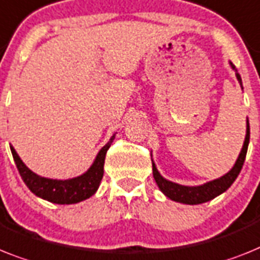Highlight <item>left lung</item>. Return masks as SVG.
Returning <instances> with one entry per match:
<instances>
[{"mask_svg": "<svg viewBox=\"0 0 260 260\" xmlns=\"http://www.w3.org/2000/svg\"><path fill=\"white\" fill-rule=\"evenodd\" d=\"M231 67L235 70L234 64L230 63ZM237 75V79L239 82V84L242 86V79L241 75L238 73H235ZM243 89V87H242ZM248 141H250V125H248L247 121V131H246V137L245 143H243V147H242L241 153L238 156V160L235 161V165L233 167L229 173H226L222 177L217 178V180H213L210 182H206L204 185H200V186H184V185H178L176 182H172V181H168L158 173L154 162H152V168H153V177L156 180L157 186L160 187V190L162 191L168 198H171L172 201H176V202H181V204L186 205H198L204 204V202H208V201L213 200L217 196L222 194L223 191H226L229 187L233 185V182L235 181V178L238 177V174L241 172L242 167H243V162H245L246 153H247L248 148Z\"/></svg>", "mask_w": 260, "mask_h": 260, "instance_id": "1", "label": "left lung"}]
</instances>
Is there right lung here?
Wrapping results in <instances>:
<instances>
[{
	"label": "right lung",
	"instance_id": "add662e5",
	"mask_svg": "<svg viewBox=\"0 0 260 260\" xmlns=\"http://www.w3.org/2000/svg\"><path fill=\"white\" fill-rule=\"evenodd\" d=\"M113 139L115 136L111 137L110 141L100 149L96 158L86 173L79 177L70 178V180H51V178L41 177L26 167L14 148L10 147V150H12L17 169L31 193L52 204L71 205L87 200L98 190L100 181L103 178L106 153L107 150L110 149Z\"/></svg>",
	"mask_w": 260,
	"mask_h": 260
}]
</instances>
